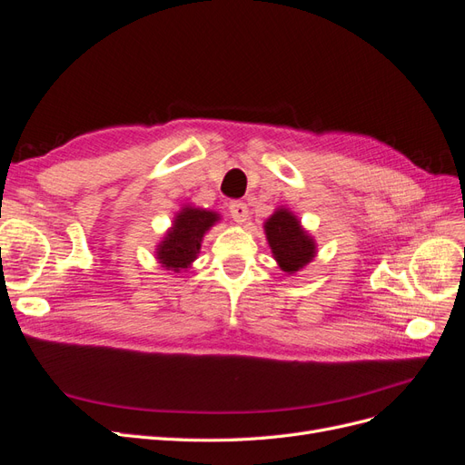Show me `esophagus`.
Here are the masks:
<instances>
[{"instance_id":"34e87169","label":"esophagus","mask_w":465,"mask_h":465,"mask_svg":"<svg viewBox=\"0 0 465 465\" xmlns=\"http://www.w3.org/2000/svg\"><path fill=\"white\" fill-rule=\"evenodd\" d=\"M229 213L232 217V221H236L238 224H244L250 217V211H248V205L242 203V202H232L229 205Z\"/></svg>"}]
</instances>
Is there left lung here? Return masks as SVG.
I'll use <instances>...</instances> for the list:
<instances>
[{
	"instance_id": "1",
	"label": "left lung",
	"mask_w": 465,
	"mask_h": 465,
	"mask_svg": "<svg viewBox=\"0 0 465 465\" xmlns=\"http://www.w3.org/2000/svg\"><path fill=\"white\" fill-rule=\"evenodd\" d=\"M263 232L279 270L287 275L299 273L318 254L314 236L302 227L301 219L285 205H279L265 219Z\"/></svg>"
}]
</instances>
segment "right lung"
Returning a JSON list of instances; mask_svg holds the SVG:
<instances>
[{
  "label": "right lung",
  "mask_w": 465,
  "mask_h": 465,
  "mask_svg": "<svg viewBox=\"0 0 465 465\" xmlns=\"http://www.w3.org/2000/svg\"><path fill=\"white\" fill-rule=\"evenodd\" d=\"M221 221L217 211L195 207L192 203L182 205L174 215L171 229L164 232L161 242L154 248V256L161 267L180 273L188 270L198 260L205 232Z\"/></svg>",
  "instance_id": "right-lung-1"
}]
</instances>
